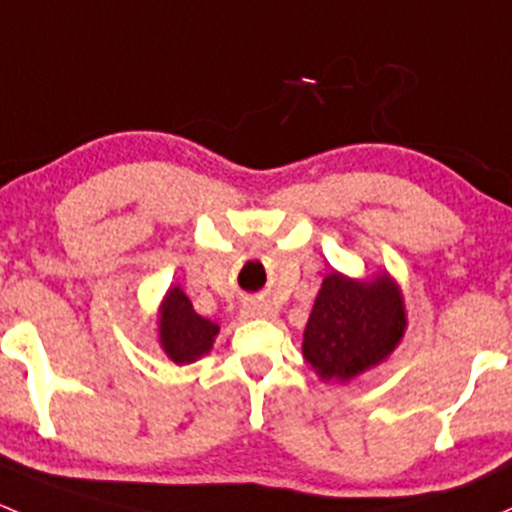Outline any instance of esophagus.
Returning <instances> with one entry per match:
<instances>
[{
	"mask_svg": "<svg viewBox=\"0 0 512 512\" xmlns=\"http://www.w3.org/2000/svg\"><path fill=\"white\" fill-rule=\"evenodd\" d=\"M244 315H249V318H271L273 308L268 303H256V300H251V303H244Z\"/></svg>",
	"mask_w": 512,
	"mask_h": 512,
	"instance_id": "1",
	"label": "esophagus"
}]
</instances>
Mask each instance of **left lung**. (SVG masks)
<instances>
[{"label":"left lung","mask_w":512,"mask_h":512,"mask_svg":"<svg viewBox=\"0 0 512 512\" xmlns=\"http://www.w3.org/2000/svg\"><path fill=\"white\" fill-rule=\"evenodd\" d=\"M404 328L402 291L387 273L355 281L333 271L325 276L305 325L303 357L325 382H350L387 360Z\"/></svg>","instance_id":"left-lung-1"}]
</instances>
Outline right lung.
I'll list each match as a JSON object with an SVG mask.
<instances>
[{
  "label": "right lung",
  "mask_w": 512,
  "mask_h": 512,
  "mask_svg": "<svg viewBox=\"0 0 512 512\" xmlns=\"http://www.w3.org/2000/svg\"><path fill=\"white\" fill-rule=\"evenodd\" d=\"M219 335V325L194 313L192 300L179 286L167 291L160 305V345L175 365H189L207 355Z\"/></svg>",
  "instance_id": "add662e5"
}]
</instances>
